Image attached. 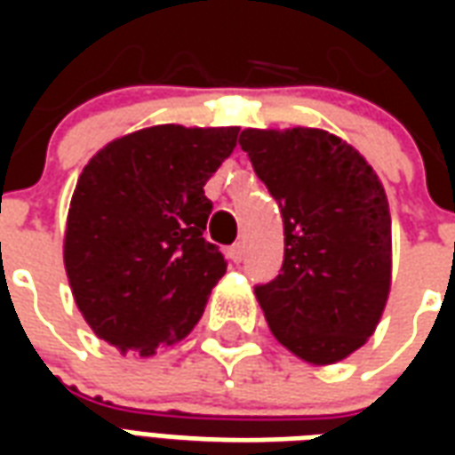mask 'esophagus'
<instances>
[{
    "instance_id": "1",
    "label": "esophagus",
    "mask_w": 455,
    "mask_h": 455,
    "mask_svg": "<svg viewBox=\"0 0 455 455\" xmlns=\"http://www.w3.org/2000/svg\"><path fill=\"white\" fill-rule=\"evenodd\" d=\"M227 256L234 260V263H241L243 260V243H234V246L228 248Z\"/></svg>"
}]
</instances>
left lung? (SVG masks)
I'll return each instance as SVG.
<instances>
[{"instance_id": "8db88e82", "label": "left lung", "mask_w": 455, "mask_h": 455, "mask_svg": "<svg viewBox=\"0 0 455 455\" xmlns=\"http://www.w3.org/2000/svg\"><path fill=\"white\" fill-rule=\"evenodd\" d=\"M241 148L277 199L283 273L256 287L277 341L334 365L375 334L392 285V221L378 172L324 129H243Z\"/></svg>"}]
</instances>
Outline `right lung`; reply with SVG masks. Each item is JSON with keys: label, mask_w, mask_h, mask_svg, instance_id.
I'll list each match as a JSON object with an SVG mask.
<instances>
[{"label": "right lung", "mask_w": 455, "mask_h": 455, "mask_svg": "<svg viewBox=\"0 0 455 455\" xmlns=\"http://www.w3.org/2000/svg\"><path fill=\"white\" fill-rule=\"evenodd\" d=\"M238 126L158 124L109 140L75 185L63 263L75 305L121 355L150 358L195 329L224 256L202 236L207 180Z\"/></svg>", "instance_id": "obj_1"}]
</instances>
